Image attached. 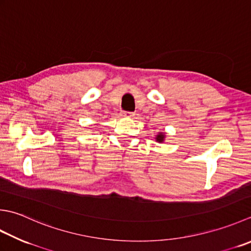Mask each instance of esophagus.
Instances as JSON below:
<instances>
[{"label":"esophagus","mask_w":251,"mask_h":251,"mask_svg":"<svg viewBox=\"0 0 251 251\" xmlns=\"http://www.w3.org/2000/svg\"><path fill=\"white\" fill-rule=\"evenodd\" d=\"M122 114L125 117H134L135 116V113H131V112H123Z\"/></svg>","instance_id":"esophagus-1"}]
</instances>
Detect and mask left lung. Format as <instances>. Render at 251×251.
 Returning a JSON list of instances; mask_svg holds the SVG:
<instances>
[{
  "mask_svg": "<svg viewBox=\"0 0 251 251\" xmlns=\"http://www.w3.org/2000/svg\"><path fill=\"white\" fill-rule=\"evenodd\" d=\"M164 139H165V134H164V132H159V134L156 135V137H155V140L158 141V142H163Z\"/></svg>",
  "mask_w": 251,
  "mask_h": 251,
  "instance_id": "8db88e82",
  "label": "left lung"
}]
</instances>
